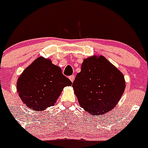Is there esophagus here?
I'll use <instances>...</instances> for the list:
<instances>
[{
	"instance_id": "esophagus-1",
	"label": "esophagus",
	"mask_w": 148,
	"mask_h": 148,
	"mask_svg": "<svg viewBox=\"0 0 148 148\" xmlns=\"http://www.w3.org/2000/svg\"><path fill=\"white\" fill-rule=\"evenodd\" d=\"M69 78H70V80L72 82H74V79H75V75H70V76L69 77Z\"/></svg>"
}]
</instances>
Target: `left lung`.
I'll use <instances>...</instances> for the list:
<instances>
[{
  "label": "left lung",
  "mask_w": 148,
  "mask_h": 148,
  "mask_svg": "<svg viewBox=\"0 0 148 148\" xmlns=\"http://www.w3.org/2000/svg\"><path fill=\"white\" fill-rule=\"evenodd\" d=\"M73 87L81 107L92 116H101L120 100L125 92V77L104 56H92L84 60Z\"/></svg>",
  "instance_id": "left-lung-1"
}]
</instances>
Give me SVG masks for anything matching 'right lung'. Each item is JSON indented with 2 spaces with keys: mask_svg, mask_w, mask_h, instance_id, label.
<instances>
[{
  "mask_svg": "<svg viewBox=\"0 0 148 148\" xmlns=\"http://www.w3.org/2000/svg\"><path fill=\"white\" fill-rule=\"evenodd\" d=\"M72 82L59 66L38 57L23 70L17 82V91L24 104L36 111L54 105L64 87Z\"/></svg>",
  "mask_w": 148,
  "mask_h": 148,
  "instance_id": "add662e5",
  "label": "right lung"
}]
</instances>
